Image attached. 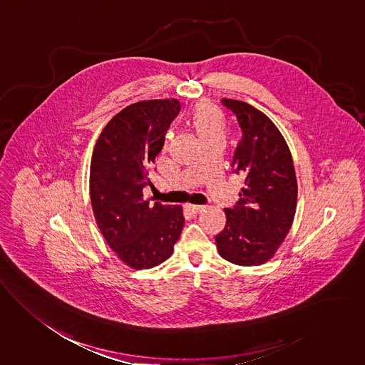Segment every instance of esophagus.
I'll list each match as a JSON object with an SVG mask.
<instances>
[{
    "label": "esophagus",
    "instance_id": "1",
    "mask_svg": "<svg viewBox=\"0 0 365 365\" xmlns=\"http://www.w3.org/2000/svg\"><path fill=\"white\" fill-rule=\"evenodd\" d=\"M186 208H187V211L190 212V214H200L202 211H205V205H195V204H187L186 205Z\"/></svg>",
    "mask_w": 365,
    "mask_h": 365
}]
</instances>
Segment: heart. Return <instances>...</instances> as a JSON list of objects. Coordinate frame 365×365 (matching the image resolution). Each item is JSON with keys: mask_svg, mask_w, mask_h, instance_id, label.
<instances>
[{"mask_svg": "<svg viewBox=\"0 0 365 365\" xmlns=\"http://www.w3.org/2000/svg\"><path fill=\"white\" fill-rule=\"evenodd\" d=\"M187 124L202 143L214 138H224L225 135V116L220 109L210 103L196 105L189 115Z\"/></svg>", "mask_w": 365, "mask_h": 365, "instance_id": "obj_1", "label": "heart"}]
</instances>
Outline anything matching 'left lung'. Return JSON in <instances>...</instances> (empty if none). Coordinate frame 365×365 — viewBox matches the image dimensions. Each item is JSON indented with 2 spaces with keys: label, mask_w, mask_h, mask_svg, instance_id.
Returning a JSON list of instances; mask_svg holds the SVG:
<instances>
[{
  "label": "left lung",
  "mask_w": 365,
  "mask_h": 365,
  "mask_svg": "<svg viewBox=\"0 0 365 365\" xmlns=\"http://www.w3.org/2000/svg\"><path fill=\"white\" fill-rule=\"evenodd\" d=\"M242 128L232 172L245 176L234 208H225V228L215 237L221 257L238 266L269 262L287 237L297 210V176L283 134L249 103L221 99Z\"/></svg>",
  "instance_id": "obj_1"
}]
</instances>
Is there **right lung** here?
Segmentation results:
<instances>
[{
    "label": "right lung",
    "instance_id": "right-lung-1",
    "mask_svg": "<svg viewBox=\"0 0 365 365\" xmlns=\"http://www.w3.org/2000/svg\"><path fill=\"white\" fill-rule=\"evenodd\" d=\"M180 110L178 99L141 101L124 108L102 130L91 160L89 195L96 224L118 257L151 269L173 253L185 224L182 205L145 200L148 170Z\"/></svg>",
    "mask_w": 365,
    "mask_h": 365
}]
</instances>
